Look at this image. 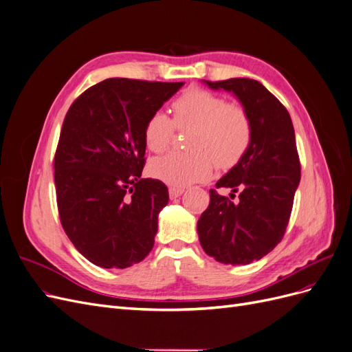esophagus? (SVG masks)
<instances>
[{"mask_svg": "<svg viewBox=\"0 0 352 352\" xmlns=\"http://www.w3.org/2000/svg\"><path fill=\"white\" fill-rule=\"evenodd\" d=\"M182 194H184V189H182V188H170V189H168V197H170V199H176V198H179Z\"/></svg>", "mask_w": 352, "mask_h": 352, "instance_id": "1", "label": "esophagus"}]
</instances>
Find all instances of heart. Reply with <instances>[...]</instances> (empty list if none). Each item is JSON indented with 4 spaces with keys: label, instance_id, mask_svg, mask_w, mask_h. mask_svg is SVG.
<instances>
[{
    "label": "heart",
    "instance_id": "obj_1",
    "mask_svg": "<svg viewBox=\"0 0 352 352\" xmlns=\"http://www.w3.org/2000/svg\"><path fill=\"white\" fill-rule=\"evenodd\" d=\"M173 120L155 111L144 126L145 145L153 153H163L175 135L190 129L188 153L173 151L155 158L150 164V175L173 188L207 180L214 166L232 168L247 154L252 140L250 116L235 104H226L219 95L192 88L173 102Z\"/></svg>",
    "mask_w": 352,
    "mask_h": 352
}]
</instances>
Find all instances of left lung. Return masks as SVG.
<instances>
[{"instance_id": "8db88e82", "label": "left lung", "mask_w": 352, "mask_h": 352, "mask_svg": "<svg viewBox=\"0 0 352 352\" xmlns=\"http://www.w3.org/2000/svg\"><path fill=\"white\" fill-rule=\"evenodd\" d=\"M202 82L236 97L250 116L252 140L241 162L216 184V188H230L232 192L241 189L239 199L233 202V194L228 198L210 190V206L197 225L199 243L219 263L250 264L282 241L289 221L301 177L292 120L258 80Z\"/></svg>"}]
</instances>
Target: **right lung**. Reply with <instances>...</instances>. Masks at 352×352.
I'll return each mask as SVG.
<instances>
[{
    "label": "right lung",
    "instance_id": "1",
    "mask_svg": "<svg viewBox=\"0 0 352 352\" xmlns=\"http://www.w3.org/2000/svg\"><path fill=\"white\" fill-rule=\"evenodd\" d=\"M184 83L105 79L70 105L54 158L58 214L74 248L95 265L131 267L154 247L168 190L141 177L144 126Z\"/></svg>",
    "mask_w": 352,
    "mask_h": 352
}]
</instances>
